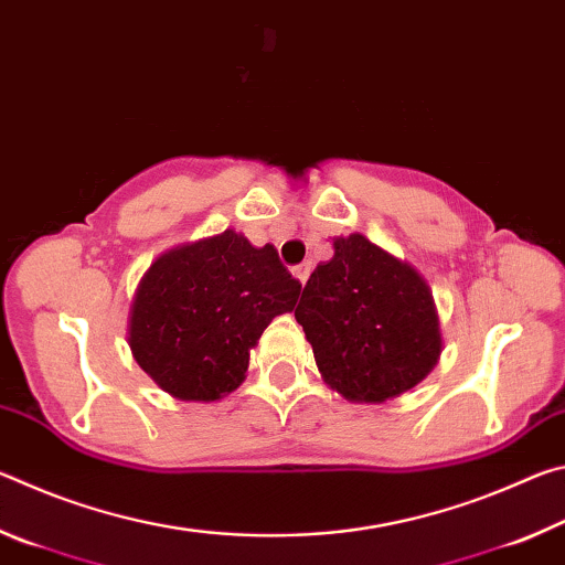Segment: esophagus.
Returning <instances> with one entry per match:
<instances>
[{
    "label": "esophagus",
    "mask_w": 565,
    "mask_h": 565,
    "mask_svg": "<svg viewBox=\"0 0 565 565\" xmlns=\"http://www.w3.org/2000/svg\"><path fill=\"white\" fill-rule=\"evenodd\" d=\"M291 274H294L296 279H299L301 284H306V279H309V274H311V264L303 262V264H299V266H294Z\"/></svg>",
    "instance_id": "1"
}]
</instances>
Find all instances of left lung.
I'll return each instance as SVG.
<instances>
[{
	"label": "left lung",
	"instance_id": "8db88e82",
	"mask_svg": "<svg viewBox=\"0 0 565 565\" xmlns=\"http://www.w3.org/2000/svg\"><path fill=\"white\" fill-rule=\"evenodd\" d=\"M323 381L381 404L414 388L441 353L434 296L420 274L366 236L333 238L294 309Z\"/></svg>",
	"mask_w": 565,
	"mask_h": 565
}]
</instances>
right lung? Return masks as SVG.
Here are the masks:
<instances>
[{
    "mask_svg": "<svg viewBox=\"0 0 565 565\" xmlns=\"http://www.w3.org/2000/svg\"><path fill=\"white\" fill-rule=\"evenodd\" d=\"M299 291L271 244L256 248L232 228L171 248L134 296L131 353L167 394L216 401L242 384L248 351Z\"/></svg>",
    "mask_w": 565,
    "mask_h": 565,
    "instance_id": "right-lung-1",
    "label": "right lung"
}]
</instances>
